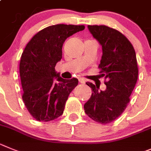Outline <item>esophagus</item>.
<instances>
[{
	"label": "esophagus",
	"mask_w": 151,
	"mask_h": 151,
	"mask_svg": "<svg viewBox=\"0 0 151 151\" xmlns=\"http://www.w3.org/2000/svg\"><path fill=\"white\" fill-rule=\"evenodd\" d=\"M79 82L81 83H83L84 84L86 83V81H85V79L82 78V77H81V78H79Z\"/></svg>",
	"instance_id": "esophagus-1"
}]
</instances>
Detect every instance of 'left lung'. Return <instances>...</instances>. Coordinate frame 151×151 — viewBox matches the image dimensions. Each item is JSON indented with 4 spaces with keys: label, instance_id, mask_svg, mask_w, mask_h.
<instances>
[{
    "label": "left lung",
    "instance_id": "left-lung-1",
    "mask_svg": "<svg viewBox=\"0 0 151 151\" xmlns=\"http://www.w3.org/2000/svg\"><path fill=\"white\" fill-rule=\"evenodd\" d=\"M89 32L102 47L99 65L104 77V91L87 82L92 96L84 104L86 114L101 124L113 122L123 114L138 80V68L135 49L124 35L106 25H88Z\"/></svg>",
    "mask_w": 151,
    "mask_h": 151
}]
</instances>
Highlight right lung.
<instances>
[{"label":"right lung","instance_id":"obj_1","mask_svg":"<svg viewBox=\"0 0 151 151\" xmlns=\"http://www.w3.org/2000/svg\"><path fill=\"white\" fill-rule=\"evenodd\" d=\"M84 28V25H51L37 32L27 43L19 63L22 97L36 120L51 121L63 114L69 95L77 86L78 80L62 78L55 67L62 58L64 42Z\"/></svg>","mask_w":151,"mask_h":151}]
</instances>
